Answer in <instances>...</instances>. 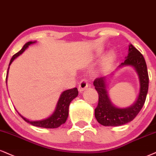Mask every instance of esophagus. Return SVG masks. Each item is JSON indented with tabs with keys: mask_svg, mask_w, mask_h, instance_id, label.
<instances>
[{
	"mask_svg": "<svg viewBox=\"0 0 156 156\" xmlns=\"http://www.w3.org/2000/svg\"><path fill=\"white\" fill-rule=\"evenodd\" d=\"M88 85H89V84H88L87 80H86V79H84V80H82V81H80V84H79V87H78L79 91H80V92L84 91V90L87 89Z\"/></svg>",
	"mask_w": 156,
	"mask_h": 156,
	"instance_id": "esophagus-1",
	"label": "esophagus"
}]
</instances>
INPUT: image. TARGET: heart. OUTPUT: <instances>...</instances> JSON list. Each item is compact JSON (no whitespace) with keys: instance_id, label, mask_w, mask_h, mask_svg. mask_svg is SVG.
I'll return each mask as SVG.
<instances>
[{"instance_id":"obj_1","label":"heart","mask_w":156,"mask_h":156,"mask_svg":"<svg viewBox=\"0 0 156 156\" xmlns=\"http://www.w3.org/2000/svg\"><path fill=\"white\" fill-rule=\"evenodd\" d=\"M113 54H110L108 55V57L107 58V60H108V61H111V59L113 58Z\"/></svg>"}]
</instances>
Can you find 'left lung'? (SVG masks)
<instances>
[{
  "instance_id": "obj_1",
  "label": "left lung",
  "mask_w": 156,
  "mask_h": 156,
  "mask_svg": "<svg viewBox=\"0 0 156 156\" xmlns=\"http://www.w3.org/2000/svg\"><path fill=\"white\" fill-rule=\"evenodd\" d=\"M132 66L135 69L140 79V89L137 101L131 106L119 108L114 106L110 101L106 90V77L96 78L93 82L98 93V103L95 109V116L103 126H121L130 122L137 116L144 105L149 85V76L147 65L143 54L130 44L129 53L124 62L119 67Z\"/></svg>"
}]
</instances>
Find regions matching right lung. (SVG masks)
Segmentation results:
<instances>
[{
	"label": "right lung",
	"mask_w": 156,
	"mask_h": 156,
	"mask_svg": "<svg viewBox=\"0 0 156 156\" xmlns=\"http://www.w3.org/2000/svg\"><path fill=\"white\" fill-rule=\"evenodd\" d=\"M34 43H35V42L30 41L25 44V45L23 46L22 48L21 49V51H19L18 53H16V54L13 55L10 61V63H9V66H10L11 63L13 62V61L16 58L18 57L19 55L22 54L23 52L25 51V49L27 48L29 45ZM9 69H8V72H9ZM7 76H8V72H7L6 80H7ZM77 95H78V90H77V88L76 87L72 88V89H70V90H67L66 91L63 92V93H61L60 98H59V100L57 103L56 108H55V110L54 112H53V113L51 116L45 119H43V120L30 121L28 120L27 119L23 117L20 113H19V116L24 119L25 122L29 123V124L33 125V126H38V127L48 128V129L57 128L58 127V126H60L61 124H64V123L66 122L69 115V104H70V103L72 102V100L74 99Z\"/></svg>",
	"instance_id": "1"
}]
</instances>
